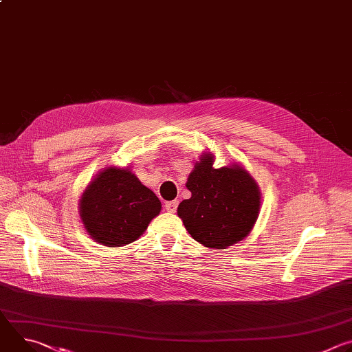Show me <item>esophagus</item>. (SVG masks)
Returning <instances> with one entry per match:
<instances>
[{"label":"esophagus","instance_id":"34e87169","mask_svg":"<svg viewBox=\"0 0 352 352\" xmlns=\"http://www.w3.org/2000/svg\"><path fill=\"white\" fill-rule=\"evenodd\" d=\"M164 206H166L167 212L175 213V210H177V208H178V200H170V202H166Z\"/></svg>","mask_w":352,"mask_h":352}]
</instances>
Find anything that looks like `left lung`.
<instances>
[{"label":"left lung","instance_id":"8db88e82","mask_svg":"<svg viewBox=\"0 0 352 352\" xmlns=\"http://www.w3.org/2000/svg\"><path fill=\"white\" fill-rule=\"evenodd\" d=\"M214 155L204 153L188 177L190 197L177 213L190 236L206 248L226 249L252 231L261 212L259 185L242 166L214 168Z\"/></svg>","mask_w":352,"mask_h":352}]
</instances>
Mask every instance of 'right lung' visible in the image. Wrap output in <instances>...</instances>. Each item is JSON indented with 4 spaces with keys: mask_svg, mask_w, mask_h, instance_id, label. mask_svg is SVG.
Wrapping results in <instances>:
<instances>
[{
    "mask_svg": "<svg viewBox=\"0 0 352 352\" xmlns=\"http://www.w3.org/2000/svg\"><path fill=\"white\" fill-rule=\"evenodd\" d=\"M162 202L131 168L107 167L96 174L79 199V216L94 242L118 248L136 241Z\"/></svg>",
    "mask_w": 352,
    "mask_h": 352,
    "instance_id": "right-lung-1",
    "label": "right lung"
}]
</instances>
